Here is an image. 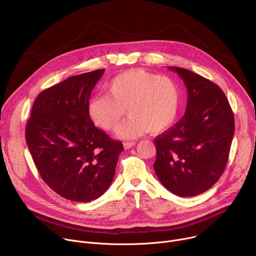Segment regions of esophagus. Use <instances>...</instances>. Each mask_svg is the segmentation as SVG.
Wrapping results in <instances>:
<instances>
[{"label":"esophagus","instance_id":"obj_1","mask_svg":"<svg viewBox=\"0 0 256 256\" xmlns=\"http://www.w3.org/2000/svg\"><path fill=\"white\" fill-rule=\"evenodd\" d=\"M134 144H136L134 142H124V149H130V148L134 147Z\"/></svg>","mask_w":256,"mask_h":256}]
</instances>
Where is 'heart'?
I'll list each match as a JSON object with an SVG mask.
<instances>
[{
	"instance_id": "1",
	"label": "heart",
	"mask_w": 256,
	"mask_h": 256,
	"mask_svg": "<svg viewBox=\"0 0 256 256\" xmlns=\"http://www.w3.org/2000/svg\"><path fill=\"white\" fill-rule=\"evenodd\" d=\"M104 93L90 101L88 114L95 126L114 132L126 110L130 118L118 130L124 138H134L147 132L160 134L178 116L180 91L177 83L166 75L138 68L126 70L106 83Z\"/></svg>"
}]
</instances>
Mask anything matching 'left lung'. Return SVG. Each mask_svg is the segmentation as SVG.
I'll list each match as a JSON object with an SVG mask.
<instances>
[{
	"label": "left lung",
	"instance_id": "8db88e82",
	"mask_svg": "<svg viewBox=\"0 0 256 256\" xmlns=\"http://www.w3.org/2000/svg\"><path fill=\"white\" fill-rule=\"evenodd\" d=\"M188 88L186 114L154 140V169L161 184L178 196H194L222 176L234 136V114L225 93L194 72L169 66Z\"/></svg>",
	"mask_w": 256,
	"mask_h": 256
}]
</instances>
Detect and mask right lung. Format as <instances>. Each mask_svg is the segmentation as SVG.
<instances>
[{
    "mask_svg": "<svg viewBox=\"0 0 256 256\" xmlns=\"http://www.w3.org/2000/svg\"><path fill=\"white\" fill-rule=\"evenodd\" d=\"M103 72L72 76L44 90L26 124V142L42 178L72 202H88L106 192L124 150L88 114L91 91Z\"/></svg>",
    "mask_w": 256,
    "mask_h": 256,
    "instance_id": "obj_1",
    "label": "right lung"
}]
</instances>
